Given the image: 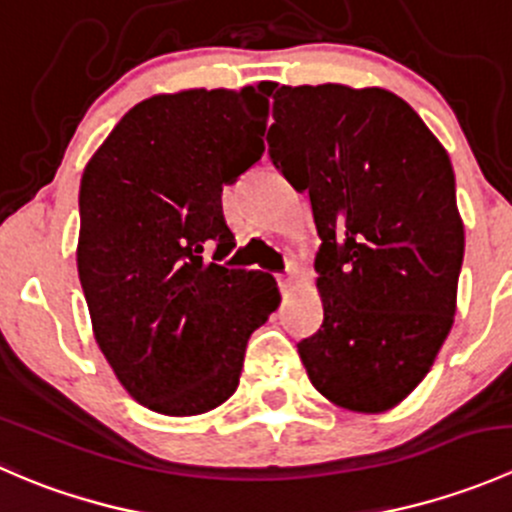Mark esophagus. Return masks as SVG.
Returning a JSON list of instances; mask_svg holds the SVG:
<instances>
[{"label":"esophagus","instance_id":"34e87169","mask_svg":"<svg viewBox=\"0 0 512 512\" xmlns=\"http://www.w3.org/2000/svg\"><path fill=\"white\" fill-rule=\"evenodd\" d=\"M277 285H280L282 294L289 292V287H292V275H289V272H282V275H277Z\"/></svg>","mask_w":512,"mask_h":512}]
</instances>
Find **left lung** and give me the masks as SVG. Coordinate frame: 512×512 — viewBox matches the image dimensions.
Listing matches in <instances>:
<instances>
[{"label": "left lung", "mask_w": 512, "mask_h": 512, "mask_svg": "<svg viewBox=\"0 0 512 512\" xmlns=\"http://www.w3.org/2000/svg\"><path fill=\"white\" fill-rule=\"evenodd\" d=\"M270 158L307 190L324 322L297 344L309 381L361 414L394 409L446 342L463 223L446 148L384 89L280 86Z\"/></svg>", "instance_id": "left-lung-1"}]
</instances>
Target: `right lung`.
I'll list each match as a JSON object with an SVG mask.
<instances>
[{"mask_svg":"<svg viewBox=\"0 0 512 512\" xmlns=\"http://www.w3.org/2000/svg\"><path fill=\"white\" fill-rule=\"evenodd\" d=\"M272 89L146 98L81 175L76 262L96 342L128 394L158 414L230 399L247 339L280 304L272 275L220 265L235 247L223 185L265 151Z\"/></svg>","mask_w":512,"mask_h":512,"instance_id":"1","label":"right lung"}]
</instances>
